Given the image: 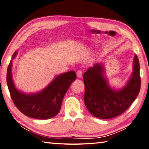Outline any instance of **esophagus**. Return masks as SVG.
<instances>
[{"mask_svg": "<svg viewBox=\"0 0 149 149\" xmlns=\"http://www.w3.org/2000/svg\"><path fill=\"white\" fill-rule=\"evenodd\" d=\"M76 74H77V77L78 78H81V77H82L83 72H82L81 70H78L77 71V72H76Z\"/></svg>", "mask_w": 149, "mask_h": 149, "instance_id": "esophagus-1", "label": "esophagus"}]
</instances>
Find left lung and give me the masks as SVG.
<instances>
[{
  "instance_id": "obj_1",
  "label": "left lung",
  "mask_w": 149,
  "mask_h": 149,
  "mask_svg": "<svg viewBox=\"0 0 149 149\" xmlns=\"http://www.w3.org/2000/svg\"><path fill=\"white\" fill-rule=\"evenodd\" d=\"M102 64L97 63L83 75L84 102L94 117L109 119L124 113L136 100L140 91V66L138 57L134 56L133 74L126 85L120 90H113L104 79Z\"/></svg>"
}]
</instances>
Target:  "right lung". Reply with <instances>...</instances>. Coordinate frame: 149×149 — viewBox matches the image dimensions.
Here are the masks:
<instances>
[{"label":"right lung","mask_w":149,"mask_h":149,"mask_svg":"<svg viewBox=\"0 0 149 149\" xmlns=\"http://www.w3.org/2000/svg\"><path fill=\"white\" fill-rule=\"evenodd\" d=\"M17 51L13 53L15 58ZM12 61L7 69L6 81L13 104L20 111L29 117L49 119L58 114L64 95L70 85L76 79L74 71L58 75L44 90L36 94L21 93L15 87L12 77Z\"/></svg>","instance_id":"obj_1"}]
</instances>
